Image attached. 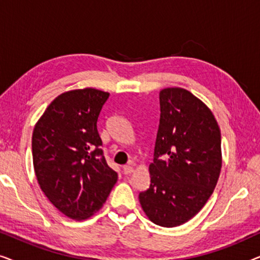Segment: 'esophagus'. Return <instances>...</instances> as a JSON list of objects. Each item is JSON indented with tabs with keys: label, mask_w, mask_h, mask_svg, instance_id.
I'll list each match as a JSON object with an SVG mask.
<instances>
[{
	"label": "esophagus",
	"mask_w": 260,
	"mask_h": 260,
	"mask_svg": "<svg viewBox=\"0 0 260 260\" xmlns=\"http://www.w3.org/2000/svg\"><path fill=\"white\" fill-rule=\"evenodd\" d=\"M133 172H134V167L133 166H124L123 167V173L125 174V175H130V174Z\"/></svg>",
	"instance_id": "34e87169"
}]
</instances>
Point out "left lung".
Listing matches in <instances>:
<instances>
[{"label": "left lung", "mask_w": 260, "mask_h": 260, "mask_svg": "<svg viewBox=\"0 0 260 260\" xmlns=\"http://www.w3.org/2000/svg\"><path fill=\"white\" fill-rule=\"evenodd\" d=\"M159 106L150 187L138 198L150 221L176 227L194 218L214 191L222 166L221 134L211 109L186 88H163Z\"/></svg>", "instance_id": "1"}]
</instances>
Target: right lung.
Listing matches in <instances>:
<instances>
[{
	"instance_id": "add662e5",
	"label": "right lung",
	"mask_w": 260,
	"mask_h": 260,
	"mask_svg": "<svg viewBox=\"0 0 260 260\" xmlns=\"http://www.w3.org/2000/svg\"><path fill=\"white\" fill-rule=\"evenodd\" d=\"M110 93L93 87L59 94L35 124L31 151L35 176L54 207L85 220L103 207L118 175L103 156L97 130Z\"/></svg>"
}]
</instances>
